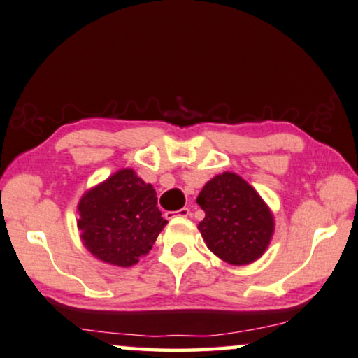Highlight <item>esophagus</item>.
<instances>
[{"label": "esophagus", "instance_id": "obj_1", "mask_svg": "<svg viewBox=\"0 0 358 358\" xmlns=\"http://www.w3.org/2000/svg\"><path fill=\"white\" fill-rule=\"evenodd\" d=\"M189 214H192V213H189L188 208H182V209H178V211H175V213H166L165 217L166 219H171V217H188Z\"/></svg>", "mask_w": 358, "mask_h": 358}]
</instances>
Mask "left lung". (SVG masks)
<instances>
[{
  "instance_id": "8db88e82",
  "label": "left lung",
  "mask_w": 358,
  "mask_h": 358,
  "mask_svg": "<svg viewBox=\"0 0 358 358\" xmlns=\"http://www.w3.org/2000/svg\"><path fill=\"white\" fill-rule=\"evenodd\" d=\"M198 224L208 249L229 265H249L268 249L275 217L254 187L234 171L213 176L198 194Z\"/></svg>"
}]
</instances>
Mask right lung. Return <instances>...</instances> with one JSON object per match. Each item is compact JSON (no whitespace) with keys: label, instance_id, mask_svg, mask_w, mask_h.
Returning <instances> with one entry per match:
<instances>
[{"label":"right lung","instance_id":"obj_1","mask_svg":"<svg viewBox=\"0 0 358 358\" xmlns=\"http://www.w3.org/2000/svg\"><path fill=\"white\" fill-rule=\"evenodd\" d=\"M80 239L98 260L114 266L136 265L166 226L157 193L132 169H121L80 198Z\"/></svg>","mask_w":358,"mask_h":358}]
</instances>
